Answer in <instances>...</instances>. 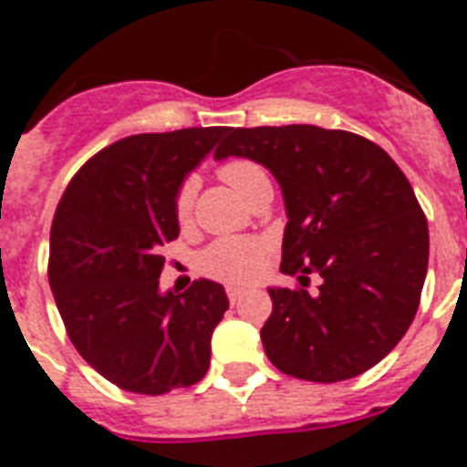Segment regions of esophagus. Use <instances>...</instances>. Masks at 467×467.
<instances>
[{"label":"esophagus","mask_w":467,"mask_h":467,"mask_svg":"<svg viewBox=\"0 0 467 467\" xmlns=\"http://www.w3.org/2000/svg\"><path fill=\"white\" fill-rule=\"evenodd\" d=\"M226 296H229L231 304H236V301L243 296V290L241 287H226Z\"/></svg>","instance_id":"1"}]
</instances>
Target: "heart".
<instances>
[{"mask_svg":"<svg viewBox=\"0 0 467 467\" xmlns=\"http://www.w3.org/2000/svg\"><path fill=\"white\" fill-rule=\"evenodd\" d=\"M217 175L236 189L241 196H250L254 184L266 180L262 168L247 159H229L217 168ZM193 203H196V182L192 177L180 184L172 201L175 210V220L180 224H189L193 214ZM266 257V243L259 238H220V241L210 243L201 257H198V269L205 275L222 283L231 285H245L259 275Z\"/></svg>","mask_w":467,"mask_h":467,"instance_id":"obj_1","label":"heart"}]
</instances>
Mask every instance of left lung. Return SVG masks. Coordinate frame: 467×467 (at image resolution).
Masks as SVG:
<instances>
[{
  "label": "left lung",
  "instance_id": "left-lung-1",
  "mask_svg": "<svg viewBox=\"0 0 467 467\" xmlns=\"http://www.w3.org/2000/svg\"><path fill=\"white\" fill-rule=\"evenodd\" d=\"M245 156L283 189L285 275L262 327L269 360L316 383L346 381L390 353L410 329L428 271V222L386 151L348 130L231 128L214 159ZM320 275L318 292L306 290Z\"/></svg>",
  "mask_w": 467,
  "mask_h": 467
}]
</instances>
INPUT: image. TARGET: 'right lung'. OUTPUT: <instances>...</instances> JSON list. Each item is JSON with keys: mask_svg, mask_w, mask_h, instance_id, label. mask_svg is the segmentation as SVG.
<instances>
[{"mask_svg": "<svg viewBox=\"0 0 467 467\" xmlns=\"http://www.w3.org/2000/svg\"><path fill=\"white\" fill-rule=\"evenodd\" d=\"M224 126L130 135L90 156L51 224L48 283L69 341L114 386L163 395L205 377L213 329L229 308L220 283L161 295V245L180 236L175 192Z\"/></svg>", "mask_w": 467, "mask_h": 467, "instance_id": "add662e5", "label": "right lung"}]
</instances>
